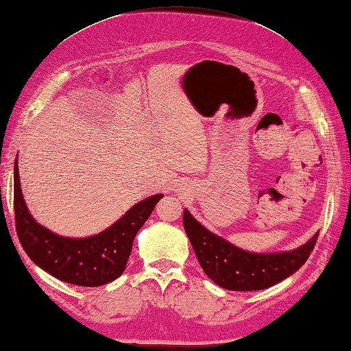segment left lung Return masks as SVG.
Here are the masks:
<instances>
[{
	"mask_svg": "<svg viewBox=\"0 0 351 351\" xmlns=\"http://www.w3.org/2000/svg\"><path fill=\"white\" fill-rule=\"evenodd\" d=\"M183 226L200 267L214 284L231 291L265 290L290 278L308 259L316 245V232L302 247L280 253H250L200 225L188 210Z\"/></svg>",
	"mask_w": 351,
	"mask_h": 351,
	"instance_id": "1",
	"label": "left lung"
}]
</instances>
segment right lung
<instances>
[{
	"label": "right lung",
	"mask_w": 351,
	"mask_h": 351,
	"mask_svg": "<svg viewBox=\"0 0 351 351\" xmlns=\"http://www.w3.org/2000/svg\"><path fill=\"white\" fill-rule=\"evenodd\" d=\"M163 194L135 204L117 222L95 236H58L30 216L23 199L18 158L14 168V208L16 234L27 256L53 278L80 287H100L115 280L126 268L134 237L151 216Z\"/></svg>",
	"instance_id": "1"
}]
</instances>
